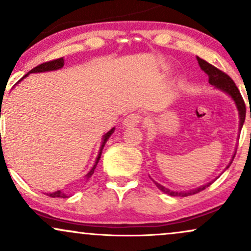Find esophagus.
<instances>
[{"label": "esophagus", "mask_w": 251, "mask_h": 251, "mask_svg": "<svg viewBox=\"0 0 251 251\" xmlns=\"http://www.w3.org/2000/svg\"><path fill=\"white\" fill-rule=\"evenodd\" d=\"M140 122H142V116L139 113H131L124 120V126L132 127V126H137Z\"/></svg>", "instance_id": "esophagus-1"}]
</instances>
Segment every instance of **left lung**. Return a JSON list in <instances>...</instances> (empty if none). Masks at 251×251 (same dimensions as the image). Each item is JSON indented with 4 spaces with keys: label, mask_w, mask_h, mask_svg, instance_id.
<instances>
[{
    "label": "left lung",
    "mask_w": 251,
    "mask_h": 251,
    "mask_svg": "<svg viewBox=\"0 0 251 251\" xmlns=\"http://www.w3.org/2000/svg\"><path fill=\"white\" fill-rule=\"evenodd\" d=\"M197 61H198V65H200L201 70L204 71L206 74H208L210 85L215 86V87L221 89V91L226 92V94H229V96L232 98V100H234L236 103V107H237V109H238V114H240V131H241L242 126H243V124H244V120H246V103H244V100H243V98H242L238 88L236 87L234 80L227 75V74L224 73V72H222L221 70H218V68H216L215 66L210 65L209 62L205 61V60L201 59V57H197ZM234 157H232L231 162H230L229 165L226 166V169L231 165L232 160H234ZM154 184L157 185V188L159 189L160 191L165 192V194H168L170 196H174V197H186V196L195 195V194H198V192L203 191L204 189H206L208 186L211 185L212 181L211 183L204 184V185H201L197 189L190 190V191H179V192L172 191V190H170L168 188H165V186L160 185V184L157 183V181H154Z\"/></svg>",
    "instance_id": "obj_1"
}]
</instances>
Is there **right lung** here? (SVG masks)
Returning a JSON list of instances; mask_svg holds the SVG:
<instances>
[{
    "instance_id": "1",
    "label": "right lung",
    "mask_w": 251,
    "mask_h": 251,
    "mask_svg": "<svg viewBox=\"0 0 251 251\" xmlns=\"http://www.w3.org/2000/svg\"><path fill=\"white\" fill-rule=\"evenodd\" d=\"M63 65H65V60H63V57H60V59H56V60H51V61H48V62H43V63H41V65L36 66L35 68H33V70L28 72V74H25V75L24 77H22V79H25V76L29 75L30 73H42V72H50V71H56V70H60V68H62V67H63ZM22 79H21V80H22ZM21 80H19V82L21 81ZM0 117H1V116H0ZM113 132H114V127L112 128V129H109V131L107 132V133H106L105 135H103V138H102V143H101V146H100L99 154H98V157H97L96 164H94V165H93V168H92L91 170H89L88 174L85 176L86 179H88V178H91V177H92V175L94 174V170H96L97 165H98V163H99V160H100V155H101V153H102V149H103V146H105V144L107 143L108 138L111 137L112 134H113ZM47 196H50V197H53V198H55V197L66 198V197H67V196L65 195V192H62L61 190H57V191H55V192H51V194H47Z\"/></svg>"
}]
</instances>
